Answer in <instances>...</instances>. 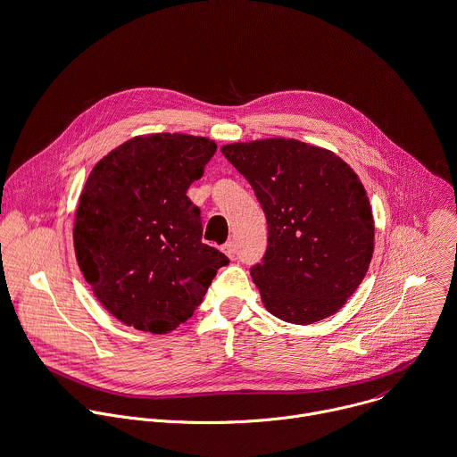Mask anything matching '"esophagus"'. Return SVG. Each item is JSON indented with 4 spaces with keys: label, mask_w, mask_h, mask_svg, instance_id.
<instances>
[{
    "label": "esophagus",
    "mask_w": 457,
    "mask_h": 457,
    "mask_svg": "<svg viewBox=\"0 0 457 457\" xmlns=\"http://www.w3.org/2000/svg\"><path fill=\"white\" fill-rule=\"evenodd\" d=\"M222 253L228 256V258H235V253H237V245H235V242H226L224 245H222Z\"/></svg>",
    "instance_id": "obj_1"
}]
</instances>
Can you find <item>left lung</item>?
Instances as JSON below:
<instances>
[{"label": "left lung", "instance_id": "left-lung-1", "mask_svg": "<svg viewBox=\"0 0 457 457\" xmlns=\"http://www.w3.org/2000/svg\"><path fill=\"white\" fill-rule=\"evenodd\" d=\"M220 151L251 183L267 219V251L251 267L265 308L303 326L337 313L374 253V217L356 172L335 153L294 138Z\"/></svg>", "mask_w": 457, "mask_h": 457}]
</instances>
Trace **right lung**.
<instances>
[{
  "label": "right lung",
  "mask_w": 457,
  "mask_h": 457,
  "mask_svg": "<svg viewBox=\"0 0 457 457\" xmlns=\"http://www.w3.org/2000/svg\"><path fill=\"white\" fill-rule=\"evenodd\" d=\"M217 144L204 137H135L92 169L74 220V251L99 303L154 335L190 319L228 256L203 244L188 195Z\"/></svg>",
  "instance_id": "1"
}]
</instances>
